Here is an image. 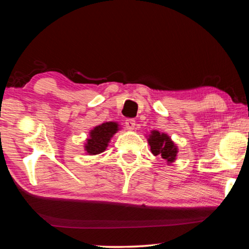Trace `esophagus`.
Wrapping results in <instances>:
<instances>
[{
	"label": "esophagus",
	"instance_id": "esophagus-1",
	"mask_svg": "<svg viewBox=\"0 0 249 249\" xmlns=\"http://www.w3.org/2000/svg\"><path fill=\"white\" fill-rule=\"evenodd\" d=\"M135 125H136V122H135L134 120H126L125 121L126 128L129 129V130H133L135 128Z\"/></svg>",
	"mask_w": 249,
	"mask_h": 249
}]
</instances>
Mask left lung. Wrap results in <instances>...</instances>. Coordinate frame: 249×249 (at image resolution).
Here are the masks:
<instances>
[{"mask_svg":"<svg viewBox=\"0 0 249 249\" xmlns=\"http://www.w3.org/2000/svg\"><path fill=\"white\" fill-rule=\"evenodd\" d=\"M147 141L149 142L151 153L155 156H161V158L167 160L168 163L175 161L178 154V147L167 134L153 130L150 132Z\"/></svg>","mask_w":249,"mask_h":249,"instance_id":"obj_1","label":"left lung"}]
</instances>
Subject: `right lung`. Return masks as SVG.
Returning <instances> with one entry per match:
<instances>
[{
  "label": "right lung",
  "instance_id": "1",
  "mask_svg": "<svg viewBox=\"0 0 249 249\" xmlns=\"http://www.w3.org/2000/svg\"><path fill=\"white\" fill-rule=\"evenodd\" d=\"M119 124L116 122H105L95 126L90 132V137L87 140L84 149L89 155H98L107 149L109 141L117 130Z\"/></svg>",
  "mask_w": 249,
  "mask_h": 249
}]
</instances>
